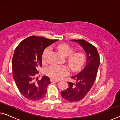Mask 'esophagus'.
<instances>
[{
    "instance_id": "obj_1",
    "label": "esophagus",
    "mask_w": 120,
    "mask_h": 120,
    "mask_svg": "<svg viewBox=\"0 0 120 120\" xmlns=\"http://www.w3.org/2000/svg\"><path fill=\"white\" fill-rule=\"evenodd\" d=\"M50 81H51V82H58L59 81L58 80H56V79H50Z\"/></svg>"
}]
</instances>
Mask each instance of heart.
Here are the masks:
<instances>
[{
    "label": "heart",
    "mask_w": 120,
    "mask_h": 120,
    "mask_svg": "<svg viewBox=\"0 0 120 120\" xmlns=\"http://www.w3.org/2000/svg\"><path fill=\"white\" fill-rule=\"evenodd\" d=\"M56 49L62 56H68V64L73 70H78L83 66L85 61V56L83 53H73V49L66 44H59L56 46ZM50 51V47H47L44 51L42 56L43 62H46ZM45 73L49 76L56 79H59L68 74V70L65 66H51L46 68Z\"/></svg>",
    "instance_id": "heart-1"
}]
</instances>
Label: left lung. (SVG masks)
<instances>
[{"mask_svg":"<svg viewBox=\"0 0 120 120\" xmlns=\"http://www.w3.org/2000/svg\"><path fill=\"white\" fill-rule=\"evenodd\" d=\"M78 43L86 53V63L85 67L77 75L71 77L75 83L67 82L68 87L61 92L64 99L71 102L79 101L85 97L90 90L96 80L100 64V59L96 47L83 39L71 40Z\"/></svg>","mask_w":120,"mask_h":120,"instance_id":"left-lung-1","label":"left lung"}]
</instances>
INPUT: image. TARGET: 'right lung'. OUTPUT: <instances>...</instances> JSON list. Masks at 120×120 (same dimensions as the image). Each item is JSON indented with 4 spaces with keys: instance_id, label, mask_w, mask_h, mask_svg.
<instances>
[{
    "instance_id": "right-lung-1",
    "label": "right lung",
    "mask_w": 120,
    "mask_h": 120,
    "mask_svg": "<svg viewBox=\"0 0 120 120\" xmlns=\"http://www.w3.org/2000/svg\"><path fill=\"white\" fill-rule=\"evenodd\" d=\"M58 40L30 36L22 41L15 50L12 59L13 76L21 94L28 99L38 100L44 97L50 79L43 76L35 80L38 68L42 66L45 49Z\"/></svg>"
}]
</instances>
